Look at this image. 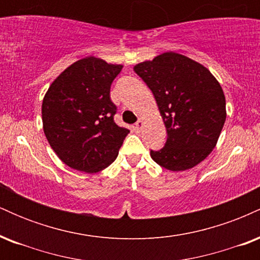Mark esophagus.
Here are the masks:
<instances>
[{
	"label": "esophagus",
	"mask_w": 260,
	"mask_h": 260,
	"mask_svg": "<svg viewBox=\"0 0 260 260\" xmlns=\"http://www.w3.org/2000/svg\"><path fill=\"white\" fill-rule=\"evenodd\" d=\"M143 126H144V121H143L142 118H140V120L136 123V127H134V128H136L137 132H140V131L143 129Z\"/></svg>",
	"instance_id": "esophagus-1"
}]
</instances>
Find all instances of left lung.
<instances>
[{
	"mask_svg": "<svg viewBox=\"0 0 260 260\" xmlns=\"http://www.w3.org/2000/svg\"><path fill=\"white\" fill-rule=\"evenodd\" d=\"M153 91L168 132L165 147L150 151L161 168L186 171L215 148L226 120L225 94L215 77L194 59L169 51L134 66Z\"/></svg>",
	"mask_w": 260,
	"mask_h": 260,
	"instance_id": "obj_1",
	"label": "left lung"
}]
</instances>
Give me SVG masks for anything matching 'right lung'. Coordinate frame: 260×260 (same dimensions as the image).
I'll return each mask as SVG.
<instances>
[{"label": "right lung", "mask_w": 260, "mask_h": 260, "mask_svg": "<svg viewBox=\"0 0 260 260\" xmlns=\"http://www.w3.org/2000/svg\"><path fill=\"white\" fill-rule=\"evenodd\" d=\"M122 68L88 56L66 68L47 89L41 105L44 133L71 169L95 174L117 157L129 131L113 121L110 88Z\"/></svg>", "instance_id": "obj_1"}]
</instances>
